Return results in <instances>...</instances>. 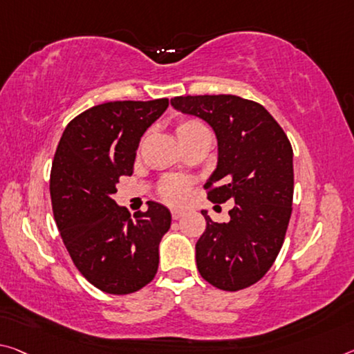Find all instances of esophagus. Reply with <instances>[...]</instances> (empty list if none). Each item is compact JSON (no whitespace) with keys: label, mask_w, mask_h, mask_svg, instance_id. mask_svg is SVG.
Segmentation results:
<instances>
[{"label":"esophagus","mask_w":354,"mask_h":354,"mask_svg":"<svg viewBox=\"0 0 354 354\" xmlns=\"http://www.w3.org/2000/svg\"><path fill=\"white\" fill-rule=\"evenodd\" d=\"M183 216H186V211H183V209H171L173 221H179V218H181Z\"/></svg>","instance_id":"esophagus-1"}]
</instances>
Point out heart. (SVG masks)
Segmentation results:
<instances>
[{"instance_id":"heart-1","label":"heart","mask_w":354,"mask_h":354,"mask_svg":"<svg viewBox=\"0 0 354 354\" xmlns=\"http://www.w3.org/2000/svg\"><path fill=\"white\" fill-rule=\"evenodd\" d=\"M200 132H209L203 122L198 120H184L176 126V136L179 140ZM159 194L164 201L170 205L186 203L190 194V183L184 178H165L159 187Z\"/></svg>"}]
</instances>
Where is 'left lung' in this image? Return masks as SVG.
Masks as SVG:
<instances>
[{
  "label": "left lung",
  "mask_w": 354,
  "mask_h": 354,
  "mask_svg": "<svg viewBox=\"0 0 354 354\" xmlns=\"http://www.w3.org/2000/svg\"><path fill=\"white\" fill-rule=\"evenodd\" d=\"M173 109L212 127L217 165L207 179L212 203L233 200L230 222H212L195 244L197 268L206 282L238 291L258 282L272 266L291 216L293 149L265 106L232 94L179 96Z\"/></svg>",
  "instance_id": "obj_1"
}]
</instances>
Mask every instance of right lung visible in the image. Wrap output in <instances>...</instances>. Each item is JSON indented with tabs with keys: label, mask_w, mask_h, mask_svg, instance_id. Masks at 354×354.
I'll return each instance as SVG.
<instances>
[{
	"label": "right lung",
	"mask_w": 354,
	"mask_h": 354,
	"mask_svg": "<svg viewBox=\"0 0 354 354\" xmlns=\"http://www.w3.org/2000/svg\"><path fill=\"white\" fill-rule=\"evenodd\" d=\"M167 106L168 99L91 106L67 124L56 148L50 173L56 225L82 276L105 293L138 291L159 266L170 211L148 201V211L132 221L111 197L120 178L132 175L140 138Z\"/></svg>",
	"instance_id": "1"
}]
</instances>
